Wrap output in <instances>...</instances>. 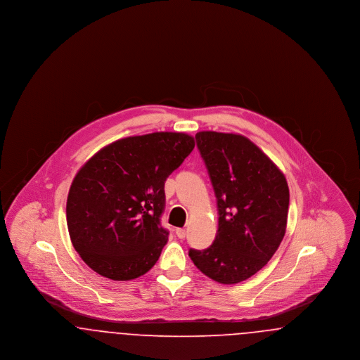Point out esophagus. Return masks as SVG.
I'll return each mask as SVG.
<instances>
[{
  "label": "esophagus",
  "mask_w": 360,
  "mask_h": 360,
  "mask_svg": "<svg viewBox=\"0 0 360 360\" xmlns=\"http://www.w3.org/2000/svg\"><path fill=\"white\" fill-rule=\"evenodd\" d=\"M175 233H176V236H178L179 239H185V236H186V229H184V228H176Z\"/></svg>",
  "instance_id": "1"
}]
</instances>
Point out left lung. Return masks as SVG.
Instances as JSON below:
<instances>
[{
	"label": "left lung",
	"instance_id": "1",
	"mask_svg": "<svg viewBox=\"0 0 360 360\" xmlns=\"http://www.w3.org/2000/svg\"><path fill=\"white\" fill-rule=\"evenodd\" d=\"M217 198L219 229L206 250L188 257L210 279L233 285L267 264L286 232L289 186L283 172L250 139L202 131L195 135Z\"/></svg>",
	"mask_w": 360,
	"mask_h": 360
}]
</instances>
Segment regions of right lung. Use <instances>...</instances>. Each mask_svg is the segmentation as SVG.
<instances>
[{"instance_id":"add662e5","label":"right lung","mask_w":360,"mask_h":360,"mask_svg":"<svg viewBox=\"0 0 360 360\" xmlns=\"http://www.w3.org/2000/svg\"><path fill=\"white\" fill-rule=\"evenodd\" d=\"M182 132L120 139L91 156L70 188L66 217L75 251L97 274H146L169 239L160 224L165 182L194 148Z\"/></svg>"}]
</instances>
